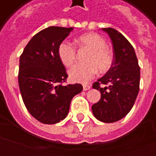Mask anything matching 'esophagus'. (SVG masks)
I'll use <instances>...</instances> for the list:
<instances>
[{"label":"esophagus","mask_w":156,"mask_h":156,"mask_svg":"<svg viewBox=\"0 0 156 156\" xmlns=\"http://www.w3.org/2000/svg\"><path fill=\"white\" fill-rule=\"evenodd\" d=\"M83 90H84V91H87V90H88V89H90V88H91V86H90V85L84 84L83 86Z\"/></svg>","instance_id":"obj_1"}]
</instances>
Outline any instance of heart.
I'll return each instance as SVG.
<instances>
[{
	"label": "heart",
	"mask_w": 156,
	"mask_h": 156,
	"mask_svg": "<svg viewBox=\"0 0 156 156\" xmlns=\"http://www.w3.org/2000/svg\"><path fill=\"white\" fill-rule=\"evenodd\" d=\"M79 46L90 50L86 65H75L68 71L70 80L75 83H87L94 78L97 71L106 73L114 62V54L107 48V43L101 36L97 33H88L76 39ZM58 58L66 67H70L76 59V49L69 42L63 41L59 45Z\"/></svg>",
	"instance_id": "b5f03b06"
}]
</instances>
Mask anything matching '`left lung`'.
Returning <instances> with one entry per match:
<instances>
[{"mask_svg":"<svg viewBox=\"0 0 156 156\" xmlns=\"http://www.w3.org/2000/svg\"><path fill=\"white\" fill-rule=\"evenodd\" d=\"M111 39L114 62L105 76L93 88L99 90L101 98L92 106L94 117L104 123H114L128 115L140 90V68L134 48L124 36L111 27L102 28ZM99 83H109L101 88Z\"/></svg>","mask_w":156,"mask_h":156,"instance_id":"1","label":"left lung"}]
</instances>
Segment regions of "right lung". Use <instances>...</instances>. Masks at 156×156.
Returning a JSON list of instances; mask_svg holds the SVG:
<instances>
[{
    "mask_svg": "<svg viewBox=\"0 0 156 156\" xmlns=\"http://www.w3.org/2000/svg\"><path fill=\"white\" fill-rule=\"evenodd\" d=\"M73 27H49L32 37L20 57L18 83L28 112L42 124L67 117L70 103L83 90L79 83L62 85L68 74L58 58L59 45Z\"/></svg>",
    "mask_w": 156,
    "mask_h": 156,
    "instance_id": "add662e5",
    "label": "right lung"
}]
</instances>
